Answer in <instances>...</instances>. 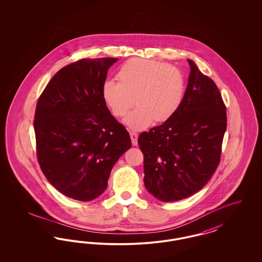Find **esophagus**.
Returning <instances> with one entry per match:
<instances>
[{
	"instance_id": "obj_1",
	"label": "esophagus",
	"mask_w": 262,
	"mask_h": 262,
	"mask_svg": "<svg viewBox=\"0 0 262 262\" xmlns=\"http://www.w3.org/2000/svg\"><path fill=\"white\" fill-rule=\"evenodd\" d=\"M129 136H130V139H132L133 145H137V137H138V134L135 133V132H130V133H129Z\"/></svg>"
}]
</instances>
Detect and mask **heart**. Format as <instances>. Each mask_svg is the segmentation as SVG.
Returning <instances> with one entry per match:
<instances>
[{"label": "heart", "instance_id": "b5f03b06", "mask_svg": "<svg viewBox=\"0 0 262 262\" xmlns=\"http://www.w3.org/2000/svg\"><path fill=\"white\" fill-rule=\"evenodd\" d=\"M119 81L106 80L102 97L113 115L124 117L125 125L135 130L147 127L153 121L170 120L181 107L186 93V77L176 66L148 59L134 58L121 66Z\"/></svg>", "mask_w": 262, "mask_h": 262}]
</instances>
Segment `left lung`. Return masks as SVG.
Returning <instances> with one entry per match:
<instances>
[{
	"label": "left lung",
	"instance_id": "left-lung-1",
	"mask_svg": "<svg viewBox=\"0 0 262 262\" xmlns=\"http://www.w3.org/2000/svg\"><path fill=\"white\" fill-rule=\"evenodd\" d=\"M187 62L190 73L181 107L137 140L144 157V186L164 202L187 199L207 184L220 163L227 127L217 85L191 60Z\"/></svg>",
	"mask_w": 262,
	"mask_h": 262
}]
</instances>
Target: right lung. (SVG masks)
I'll return each instance as SVG.
<instances>
[{"label":"right lung","mask_w":262,"mask_h":262,"mask_svg":"<svg viewBox=\"0 0 262 262\" xmlns=\"http://www.w3.org/2000/svg\"><path fill=\"white\" fill-rule=\"evenodd\" d=\"M117 58L81 59L61 69L37 101L36 154L51 185L90 201L108 186L113 166L130 148L125 126L109 111L102 86Z\"/></svg>","instance_id":"obj_1"}]
</instances>
